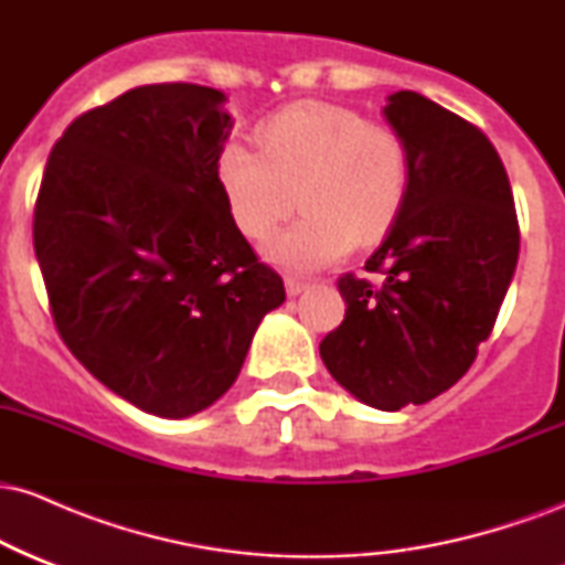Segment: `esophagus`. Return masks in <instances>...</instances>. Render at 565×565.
I'll list each match as a JSON object with an SVG mask.
<instances>
[{
	"label": "esophagus",
	"instance_id": "34e87169",
	"mask_svg": "<svg viewBox=\"0 0 565 565\" xmlns=\"http://www.w3.org/2000/svg\"><path fill=\"white\" fill-rule=\"evenodd\" d=\"M310 287V281H305V278H300V276H287V295L289 297H297V295H302L305 289Z\"/></svg>",
	"mask_w": 565,
	"mask_h": 565
}]
</instances>
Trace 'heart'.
Wrapping results in <instances>:
<instances>
[{"mask_svg":"<svg viewBox=\"0 0 565 565\" xmlns=\"http://www.w3.org/2000/svg\"><path fill=\"white\" fill-rule=\"evenodd\" d=\"M257 153L231 142L217 157V183L233 223L263 242L297 204L305 215L265 246L270 260L316 270L374 244L404 212L412 185L408 148L398 132L353 108L295 103L263 121Z\"/></svg>","mask_w":565,"mask_h":565,"instance_id":"obj_1","label":"heart"}]
</instances>
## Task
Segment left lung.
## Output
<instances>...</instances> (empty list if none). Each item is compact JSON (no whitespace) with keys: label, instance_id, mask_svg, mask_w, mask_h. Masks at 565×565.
<instances>
[{"label":"left lung","instance_id":"obj_1","mask_svg":"<svg viewBox=\"0 0 565 565\" xmlns=\"http://www.w3.org/2000/svg\"><path fill=\"white\" fill-rule=\"evenodd\" d=\"M382 114L408 148V199L366 260L385 278L337 281L345 321L319 350L348 393L398 412L449 391L476 361L515 274L521 231L508 172L481 129L412 89L387 97Z\"/></svg>","mask_w":565,"mask_h":565}]
</instances>
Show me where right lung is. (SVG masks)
Wrapping results in <instances>:
<instances>
[{
  "instance_id": "add662e5",
  "label": "right lung",
  "mask_w": 565,
  "mask_h": 565,
  "mask_svg": "<svg viewBox=\"0 0 565 565\" xmlns=\"http://www.w3.org/2000/svg\"><path fill=\"white\" fill-rule=\"evenodd\" d=\"M223 103L185 82L129 89L71 121L36 196L57 334L108 391L167 419L215 404L287 300L220 191Z\"/></svg>"
}]
</instances>
